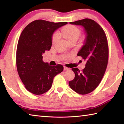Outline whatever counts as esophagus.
I'll use <instances>...</instances> for the list:
<instances>
[{
    "label": "esophagus",
    "instance_id": "1",
    "mask_svg": "<svg viewBox=\"0 0 124 124\" xmlns=\"http://www.w3.org/2000/svg\"><path fill=\"white\" fill-rule=\"evenodd\" d=\"M70 70V68H67V67H64V70H65V71H66V70Z\"/></svg>",
    "mask_w": 124,
    "mask_h": 124
}]
</instances>
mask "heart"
I'll return each instance as SVG.
<instances>
[{"label":"heart","mask_w":124,"mask_h":124,"mask_svg":"<svg viewBox=\"0 0 124 124\" xmlns=\"http://www.w3.org/2000/svg\"><path fill=\"white\" fill-rule=\"evenodd\" d=\"M61 34L67 40L70 41L74 38L78 39L81 34V30L78 27L74 25H68L62 29ZM58 38H59V34L57 32L54 33L52 38V43H54L58 39Z\"/></svg>","instance_id":"b5f03b06"}]
</instances>
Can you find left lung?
<instances>
[{"instance_id":"left-lung-1","label":"left lung","mask_w":124,"mask_h":124,"mask_svg":"<svg viewBox=\"0 0 124 124\" xmlns=\"http://www.w3.org/2000/svg\"><path fill=\"white\" fill-rule=\"evenodd\" d=\"M70 23L84 28L86 37L77 55L81 56L86 63L81 72L78 68H72L75 78L69 85L78 93L86 95L98 86L106 72L109 55L107 39L102 27L91 19L85 18Z\"/></svg>"}]
</instances>
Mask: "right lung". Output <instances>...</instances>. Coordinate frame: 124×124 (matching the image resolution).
I'll return each instance as SVG.
<instances>
[{
  "instance_id": "right-lung-1",
  "label": "right lung",
  "mask_w": 124,
  "mask_h": 124,
  "mask_svg": "<svg viewBox=\"0 0 124 124\" xmlns=\"http://www.w3.org/2000/svg\"><path fill=\"white\" fill-rule=\"evenodd\" d=\"M66 24L38 20L27 25L21 33L17 47V70L26 89L31 93H45L51 88L54 78L63 70L61 64L51 66L43 62L42 54L51 49L54 32Z\"/></svg>"
}]
</instances>
